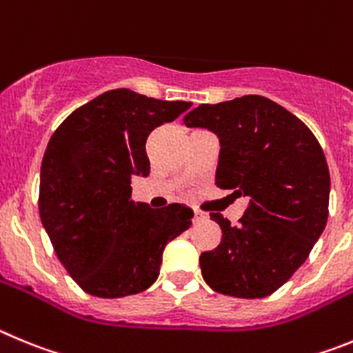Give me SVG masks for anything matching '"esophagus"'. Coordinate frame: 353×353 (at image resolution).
Returning <instances> with one entry per match:
<instances>
[{
    "label": "esophagus",
    "instance_id": "obj_1",
    "mask_svg": "<svg viewBox=\"0 0 353 353\" xmlns=\"http://www.w3.org/2000/svg\"><path fill=\"white\" fill-rule=\"evenodd\" d=\"M204 220H208V216H205L202 211H199V209H193V223H199V221H204Z\"/></svg>",
    "mask_w": 353,
    "mask_h": 353
}]
</instances>
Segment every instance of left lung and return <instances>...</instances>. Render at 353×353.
<instances>
[{
    "instance_id": "left-lung-1",
    "label": "left lung",
    "mask_w": 353,
    "mask_h": 353,
    "mask_svg": "<svg viewBox=\"0 0 353 353\" xmlns=\"http://www.w3.org/2000/svg\"><path fill=\"white\" fill-rule=\"evenodd\" d=\"M183 121L220 137L216 186L250 199L236 227L211 212L223 236L199 259L205 283L243 299L271 295L325 228L331 176L322 145L299 117L259 94L202 103Z\"/></svg>"
}]
</instances>
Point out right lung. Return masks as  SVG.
I'll return each instance as SVG.
<instances>
[{
	"mask_svg": "<svg viewBox=\"0 0 353 353\" xmlns=\"http://www.w3.org/2000/svg\"><path fill=\"white\" fill-rule=\"evenodd\" d=\"M190 101L112 90L79 107L52 133L40 170L38 209L68 274L103 299L139 294L160 274L167 243L190 228L193 211L132 200V177L149 176L145 141Z\"/></svg>",
	"mask_w": 353,
	"mask_h": 353,
	"instance_id": "add662e5",
	"label": "right lung"
}]
</instances>
